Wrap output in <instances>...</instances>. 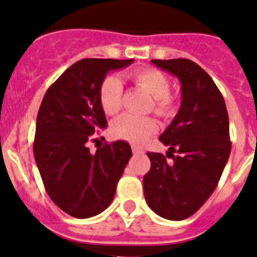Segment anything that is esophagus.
I'll return each mask as SVG.
<instances>
[{
    "label": "esophagus",
    "instance_id": "1",
    "mask_svg": "<svg viewBox=\"0 0 257 257\" xmlns=\"http://www.w3.org/2000/svg\"><path fill=\"white\" fill-rule=\"evenodd\" d=\"M132 151H133L134 155H138V154H142V151H141L140 149H138L137 146H132Z\"/></svg>",
    "mask_w": 257,
    "mask_h": 257
}]
</instances>
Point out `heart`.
Here are the masks:
<instances>
[{
	"instance_id": "heart-1",
	"label": "heart",
	"mask_w": 257,
	"mask_h": 257,
	"mask_svg": "<svg viewBox=\"0 0 257 257\" xmlns=\"http://www.w3.org/2000/svg\"><path fill=\"white\" fill-rule=\"evenodd\" d=\"M129 78L138 88L152 97L155 112L164 117H170L177 111V100L170 88L168 75L159 69L142 68L132 71ZM98 101L106 115H115L120 111L123 103V84L116 75H107L101 82L98 89ZM159 129V124L152 117H137L133 115H121L111 124L114 137L131 141L133 143L146 142Z\"/></svg>"
}]
</instances>
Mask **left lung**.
<instances>
[{"instance_id":"left-lung-1","label":"left lung","mask_w":257,"mask_h":257,"mask_svg":"<svg viewBox=\"0 0 257 257\" xmlns=\"http://www.w3.org/2000/svg\"><path fill=\"white\" fill-rule=\"evenodd\" d=\"M180 82L182 103L172 124L159 140L169 146L173 163L147 152L150 172L143 178L147 205L161 218L183 220L212 195L229 159L228 111L214 80L188 59L151 60Z\"/></svg>"}]
</instances>
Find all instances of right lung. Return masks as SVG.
I'll use <instances>...</instances> for the list:
<instances>
[{"label": "right lung", "mask_w": 257, "mask_h": 257, "mask_svg": "<svg viewBox=\"0 0 257 257\" xmlns=\"http://www.w3.org/2000/svg\"><path fill=\"white\" fill-rule=\"evenodd\" d=\"M133 61H77L47 89L41 103L34 159L51 200L74 218H92L110 206L132 157L125 141L106 143L96 154L89 152L87 142L107 126L98 101L101 82L110 70L123 69Z\"/></svg>", "instance_id": "1"}]
</instances>
